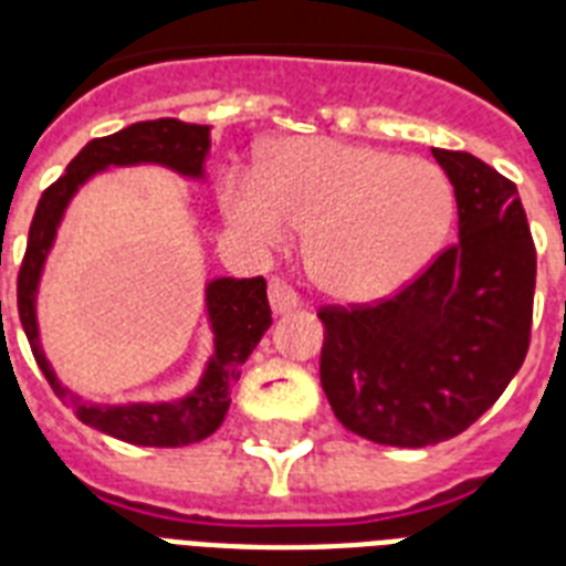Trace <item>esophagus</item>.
<instances>
[{"label":"esophagus","mask_w":566,"mask_h":566,"mask_svg":"<svg viewBox=\"0 0 566 566\" xmlns=\"http://www.w3.org/2000/svg\"><path fill=\"white\" fill-rule=\"evenodd\" d=\"M270 305H273L275 314H287L300 305V296L293 291L291 284L282 282V279H273L270 282Z\"/></svg>","instance_id":"esophagus-1"}]
</instances>
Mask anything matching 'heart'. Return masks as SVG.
Segmentation results:
<instances>
[{"label": "heart", "mask_w": 566, "mask_h": 566, "mask_svg": "<svg viewBox=\"0 0 566 566\" xmlns=\"http://www.w3.org/2000/svg\"><path fill=\"white\" fill-rule=\"evenodd\" d=\"M222 211L261 247L311 229L305 264L314 282L346 302L381 300L411 282L443 247L455 190L438 164L346 144L293 137L261 172H229Z\"/></svg>", "instance_id": "obj_1"}]
</instances>
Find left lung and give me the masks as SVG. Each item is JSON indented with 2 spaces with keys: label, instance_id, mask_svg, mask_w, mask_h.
Segmentation results:
<instances>
[{
  "label": "left lung",
  "instance_id": "8db88e82",
  "mask_svg": "<svg viewBox=\"0 0 566 566\" xmlns=\"http://www.w3.org/2000/svg\"><path fill=\"white\" fill-rule=\"evenodd\" d=\"M455 188L458 243L373 305H326L319 381L346 429L431 447L470 429L526 361L537 255L517 185L431 149Z\"/></svg>",
  "mask_w": 566,
  "mask_h": 566
}]
</instances>
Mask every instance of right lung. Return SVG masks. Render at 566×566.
Listing matches in <instances>:
<instances>
[{
  "mask_svg": "<svg viewBox=\"0 0 566 566\" xmlns=\"http://www.w3.org/2000/svg\"><path fill=\"white\" fill-rule=\"evenodd\" d=\"M211 149V126H196L181 119H146L123 128L117 135L96 137L75 155L66 172L55 185L43 190L31 220L25 258L17 279V308L22 332L29 337L34 361L46 381L75 411V417L111 438L126 440L135 447H188L199 443L220 429L231 405V387L240 378L243 364L264 337L273 317L266 302V282L258 279H213L205 287V308L211 319L213 355L205 364V373L193 394L176 402H128V405H84L82 396L66 390L57 381L52 364L40 349L38 328V284L57 226L64 220L70 199L84 181L108 167H135V164H161L179 176L202 179L205 158Z\"/></svg>",
  "mask_w": 566,
  "mask_h": 566,
  "instance_id": "obj_1",
  "label": "right lung"
}]
</instances>
